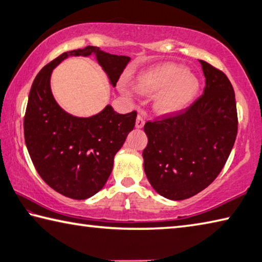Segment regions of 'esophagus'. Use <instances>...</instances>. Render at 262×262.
Listing matches in <instances>:
<instances>
[{
  "mask_svg": "<svg viewBox=\"0 0 262 262\" xmlns=\"http://www.w3.org/2000/svg\"><path fill=\"white\" fill-rule=\"evenodd\" d=\"M144 123H145V121H144L143 115H142V113H139V114H137L136 122H135V126H136V128H143Z\"/></svg>",
  "mask_w": 262,
  "mask_h": 262,
  "instance_id": "1",
  "label": "esophagus"
}]
</instances>
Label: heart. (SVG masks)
Here are the masks:
<instances>
[{"mask_svg": "<svg viewBox=\"0 0 262 262\" xmlns=\"http://www.w3.org/2000/svg\"><path fill=\"white\" fill-rule=\"evenodd\" d=\"M134 84L140 94H157L154 107L161 114H174L185 110L200 89L199 78L185 66L177 63H162L144 70L137 75ZM121 90L132 94L126 84H122Z\"/></svg>", "mask_w": 262, "mask_h": 262, "instance_id": "b5f03b06", "label": "heart"}]
</instances>
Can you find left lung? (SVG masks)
Wrapping results in <instances>:
<instances>
[{"label":"left lung","instance_id":"left-lung-1","mask_svg":"<svg viewBox=\"0 0 262 262\" xmlns=\"http://www.w3.org/2000/svg\"><path fill=\"white\" fill-rule=\"evenodd\" d=\"M206 86L174 117L148 121L144 172L168 200H185L208 187L227 163L238 129L234 91L223 72L200 60Z\"/></svg>","mask_w":262,"mask_h":262}]
</instances>
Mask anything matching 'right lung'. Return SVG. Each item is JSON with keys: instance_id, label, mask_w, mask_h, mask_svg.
<instances>
[{"instance_id": "obj_1", "label": "right lung", "mask_w": 262, "mask_h": 262, "mask_svg": "<svg viewBox=\"0 0 262 262\" xmlns=\"http://www.w3.org/2000/svg\"><path fill=\"white\" fill-rule=\"evenodd\" d=\"M96 59L115 86L129 56L113 55L99 47L66 52L46 64L31 86L24 117L26 148L35 170L57 193L85 200L104 187L112 172L114 156L134 129L136 112L119 114L111 105L89 118L62 110L53 97L51 75L68 56Z\"/></svg>"}]
</instances>
